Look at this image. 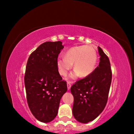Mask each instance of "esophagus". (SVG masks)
Instances as JSON below:
<instances>
[{
    "mask_svg": "<svg viewBox=\"0 0 134 134\" xmlns=\"http://www.w3.org/2000/svg\"><path fill=\"white\" fill-rule=\"evenodd\" d=\"M67 89H68V90H70V88H71V83H70V81H68L67 83Z\"/></svg>",
    "mask_w": 134,
    "mask_h": 134,
    "instance_id": "esophagus-1",
    "label": "esophagus"
}]
</instances>
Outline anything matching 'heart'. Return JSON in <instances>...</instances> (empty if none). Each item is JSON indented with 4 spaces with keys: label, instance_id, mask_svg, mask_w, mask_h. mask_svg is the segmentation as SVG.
<instances>
[{
    "label": "heart",
    "instance_id": "1",
    "mask_svg": "<svg viewBox=\"0 0 134 134\" xmlns=\"http://www.w3.org/2000/svg\"><path fill=\"white\" fill-rule=\"evenodd\" d=\"M97 60V53L93 47L90 45H80L69 49L65 56H59L57 60V65L59 73L65 77L72 69L74 63L75 71L70 74V77L76 79L79 75L85 77L94 71Z\"/></svg>",
    "mask_w": 134,
    "mask_h": 134
}]
</instances>
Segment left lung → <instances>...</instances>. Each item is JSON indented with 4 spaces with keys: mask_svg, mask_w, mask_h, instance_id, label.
Returning a JSON list of instances; mask_svg holds the SVG:
<instances>
[{
    "mask_svg": "<svg viewBox=\"0 0 134 134\" xmlns=\"http://www.w3.org/2000/svg\"><path fill=\"white\" fill-rule=\"evenodd\" d=\"M99 66L92 74L72 85L74 96L72 114L81 123L93 121L100 114L107 103L112 81V70L108 57L98 47Z\"/></svg>",
    "mask_w": 134,
    "mask_h": 134,
    "instance_id": "left-lung-1",
    "label": "left lung"
}]
</instances>
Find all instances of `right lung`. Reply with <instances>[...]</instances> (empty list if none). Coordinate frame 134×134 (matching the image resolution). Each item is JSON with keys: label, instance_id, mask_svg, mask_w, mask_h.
I'll list each match as a JSON object with an SVG mask.
<instances>
[{"label": "right lung", "instance_id": "add662e5", "mask_svg": "<svg viewBox=\"0 0 134 134\" xmlns=\"http://www.w3.org/2000/svg\"><path fill=\"white\" fill-rule=\"evenodd\" d=\"M64 48L61 41L45 42L29 55L24 83L26 100L35 118L49 122L58 113L60 99L67 90L59 74L57 60Z\"/></svg>", "mask_w": 134, "mask_h": 134}]
</instances>
